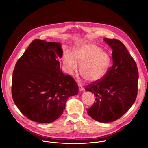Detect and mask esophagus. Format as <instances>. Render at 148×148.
Returning a JSON list of instances; mask_svg holds the SVG:
<instances>
[{
  "label": "esophagus",
  "instance_id": "1",
  "mask_svg": "<svg viewBox=\"0 0 148 148\" xmlns=\"http://www.w3.org/2000/svg\"><path fill=\"white\" fill-rule=\"evenodd\" d=\"M78 88H79V91H82L84 90V88L82 86H81L80 84H78Z\"/></svg>",
  "mask_w": 148,
  "mask_h": 148
}]
</instances>
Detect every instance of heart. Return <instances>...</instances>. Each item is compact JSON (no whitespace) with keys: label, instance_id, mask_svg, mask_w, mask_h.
Wrapping results in <instances>:
<instances>
[{"label":"heart","instance_id":"heart-1","mask_svg":"<svg viewBox=\"0 0 148 148\" xmlns=\"http://www.w3.org/2000/svg\"><path fill=\"white\" fill-rule=\"evenodd\" d=\"M110 57L97 46L92 44L83 45L74 51H67L63 62L69 73L77 69L79 64V73L82 78L89 82L101 79L106 73L110 64Z\"/></svg>","mask_w":148,"mask_h":148}]
</instances>
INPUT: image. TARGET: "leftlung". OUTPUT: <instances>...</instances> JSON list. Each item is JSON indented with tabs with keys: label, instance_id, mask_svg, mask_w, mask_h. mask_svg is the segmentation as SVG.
<instances>
[{
	"label": "left lung",
	"instance_id": "obj_1",
	"mask_svg": "<svg viewBox=\"0 0 148 148\" xmlns=\"http://www.w3.org/2000/svg\"><path fill=\"white\" fill-rule=\"evenodd\" d=\"M103 40L112 50L113 65L101 79L89 84L85 90L95 97L88 114L97 121L108 123L120 118L135 102L139 75L135 60L121 41Z\"/></svg>",
	"mask_w": 148,
	"mask_h": 148
}]
</instances>
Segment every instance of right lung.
Returning a JSON list of instances; mask_svg holds the SVG:
<instances>
[{
  "mask_svg": "<svg viewBox=\"0 0 148 148\" xmlns=\"http://www.w3.org/2000/svg\"><path fill=\"white\" fill-rule=\"evenodd\" d=\"M57 42L36 39L17 61L12 95L20 111L29 119L50 123L58 118L71 96L78 92L74 79L60 70L62 56Z\"/></svg>",
  "mask_w": 148,
  "mask_h": 148,
  "instance_id": "add662e5",
  "label": "right lung"
}]
</instances>
